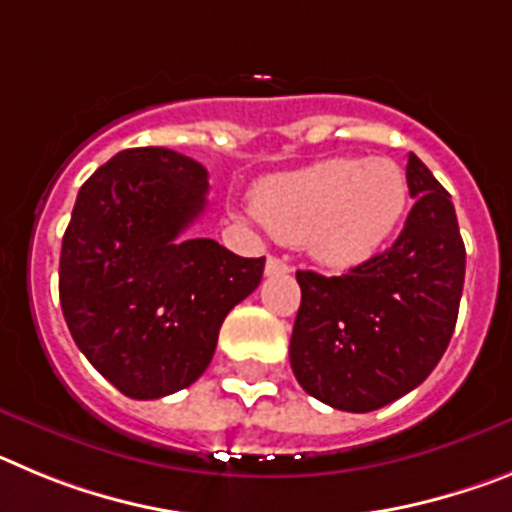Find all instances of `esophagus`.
Wrapping results in <instances>:
<instances>
[{"instance_id":"1","label":"esophagus","mask_w":512,"mask_h":512,"mask_svg":"<svg viewBox=\"0 0 512 512\" xmlns=\"http://www.w3.org/2000/svg\"><path fill=\"white\" fill-rule=\"evenodd\" d=\"M289 271V264L287 261H282V259H277V256H269V259H266V274H287Z\"/></svg>"}]
</instances>
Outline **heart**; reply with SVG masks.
<instances>
[{
    "instance_id": "1",
    "label": "heart",
    "mask_w": 512,
    "mask_h": 512,
    "mask_svg": "<svg viewBox=\"0 0 512 512\" xmlns=\"http://www.w3.org/2000/svg\"><path fill=\"white\" fill-rule=\"evenodd\" d=\"M408 205V182L390 158H325L269 176L253 192L261 223L312 259L346 269L372 259Z\"/></svg>"
}]
</instances>
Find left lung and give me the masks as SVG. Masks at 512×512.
I'll return each instance as SVG.
<instances>
[{
    "label": "left lung",
    "instance_id": "8db88e82",
    "mask_svg": "<svg viewBox=\"0 0 512 512\" xmlns=\"http://www.w3.org/2000/svg\"><path fill=\"white\" fill-rule=\"evenodd\" d=\"M405 176L415 205L387 251L341 277L297 271L289 364L307 395L346 413H372L423 384L459 315L467 251L451 194L415 153Z\"/></svg>",
    "mask_w": 512,
    "mask_h": 512
}]
</instances>
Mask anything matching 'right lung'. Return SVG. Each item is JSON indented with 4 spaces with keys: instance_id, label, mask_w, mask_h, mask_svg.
Instances as JSON below:
<instances>
[{
    "instance_id": "obj_1",
    "label": "right lung",
    "mask_w": 512,
    "mask_h": 512,
    "mask_svg": "<svg viewBox=\"0 0 512 512\" xmlns=\"http://www.w3.org/2000/svg\"><path fill=\"white\" fill-rule=\"evenodd\" d=\"M207 169L171 148H128L81 184L63 233V318L89 364L133 400L202 377L225 315L259 287L261 259L184 238Z\"/></svg>"
}]
</instances>
